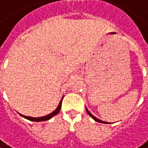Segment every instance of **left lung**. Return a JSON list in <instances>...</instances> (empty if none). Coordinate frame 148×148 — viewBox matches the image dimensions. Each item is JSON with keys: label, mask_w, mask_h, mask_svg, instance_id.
<instances>
[{"label": "left lung", "mask_w": 148, "mask_h": 148, "mask_svg": "<svg viewBox=\"0 0 148 148\" xmlns=\"http://www.w3.org/2000/svg\"><path fill=\"white\" fill-rule=\"evenodd\" d=\"M86 111H87V112H88V114H89L90 116H91V117H92V119H93V120H94V121H95L100 122V123H103V124H108V123H107V122L102 121H100V120H99V119H98V118H96V117H94V116H93V115H92V114H91V113H90L89 111L88 110V109H87V108H86Z\"/></svg>", "instance_id": "8db88e82"}]
</instances>
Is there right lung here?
<instances>
[{"label":"right lung","instance_id":"1","mask_svg":"<svg viewBox=\"0 0 148 148\" xmlns=\"http://www.w3.org/2000/svg\"><path fill=\"white\" fill-rule=\"evenodd\" d=\"M60 108H61V101L60 102V103H59V106L57 107V108H56V110L53 111L51 114H48V115H45V116H43V117H38V118H34V117H28V116L23 115V114H20V115H21V116H23V118L27 119V120H29V121H48V120L51 119L53 116L56 115L59 112H60Z\"/></svg>","mask_w":148,"mask_h":148}]
</instances>
